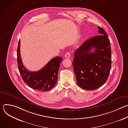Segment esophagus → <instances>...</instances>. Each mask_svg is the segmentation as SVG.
<instances>
[{
  "mask_svg": "<svg viewBox=\"0 0 128 128\" xmlns=\"http://www.w3.org/2000/svg\"><path fill=\"white\" fill-rule=\"evenodd\" d=\"M70 56H71L70 52H67L65 54V55H64V57H65V58H69L70 57Z\"/></svg>",
  "mask_w": 128,
  "mask_h": 128,
  "instance_id": "obj_1",
  "label": "esophagus"
}]
</instances>
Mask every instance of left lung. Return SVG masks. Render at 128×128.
Instances as JSON below:
<instances>
[{
	"instance_id": "obj_1",
	"label": "left lung",
	"mask_w": 128,
	"mask_h": 128,
	"mask_svg": "<svg viewBox=\"0 0 128 128\" xmlns=\"http://www.w3.org/2000/svg\"><path fill=\"white\" fill-rule=\"evenodd\" d=\"M101 35L85 42L74 52L72 65L78 85L86 90H94L107 81L112 65L110 42L105 31L98 26ZM95 50L91 51L92 49Z\"/></svg>"
}]
</instances>
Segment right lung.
Returning a JSON list of instances; mask_svg holds the SVG:
<instances>
[{
	"label": "right lung",
	"mask_w": 128,
	"mask_h": 128,
	"mask_svg": "<svg viewBox=\"0 0 128 128\" xmlns=\"http://www.w3.org/2000/svg\"><path fill=\"white\" fill-rule=\"evenodd\" d=\"M20 40L17 48L18 69L23 81L31 88L40 91L50 90L56 86L60 64L63 58L57 57L50 60L44 67L38 71L28 70L23 65L20 54Z\"/></svg>",
	"instance_id": "right-lung-1"
}]
</instances>
